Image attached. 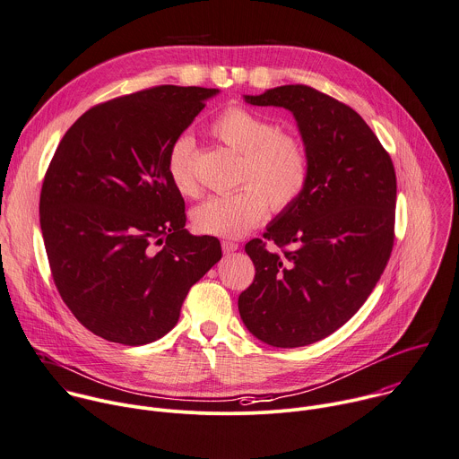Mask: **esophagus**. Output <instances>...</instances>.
<instances>
[{
    "label": "esophagus",
    "instance_id": "1",
    "mask_svg": "<svg viewBox=\"0 0 459 459\" xmlns=\"http://www.w3.org/2000/svg\"><path fill=\"white\" fill-rule=\"evenodd\" d=\"M221 248H223V252L225 254H230V252H234V250H238L239 248V245L236 243V241H221Z\"/></svg>",
    "mask_w": 459,
    "mask_h": 459
}]
</instances>
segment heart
Segmentation results:
<instances>
[{
    "instance_id": "heart-1",
    "label": "heart",
    "mask_w": 459,
    "mask_h": 459,
    "mask_svg": "<svg viewBox=\"0 0 459 459\" xmlns=\"http://www.w3.org/2000/svg\"><path fill=\"white\" fill-rule=\"evenodd\" d=\"M211 133L239 155L238 182L243 187L212 196L193 211L200 234L241 238L264 220L268 204L275 212H284L299 202L310 177L307 149L299 138L277 131L273 122L241 106L221 111ZM193 149V138L182 134L168 151L169 180L184 196L198 195Z\"/></svg>"
}]
</instances>
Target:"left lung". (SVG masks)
<instances>
[{
	"label": "left lung",
	"mask_w": 459,
	"mask_h": 459,
	"mask_svg": "<svg viewBox=\"0 0 459 459\" xmlns=\"http://www.w3.org/2000/svg\"><path fill=\"white\" fill-rule=\"evenodd\" d=\"M245 100L293 113L310 177L299 202L266 227L264 239L245 245L255 277L238 299L239 316L273 348L308 346L359 312L389 261L393 160L353 108L316 88L286 84Z\"/></svg>",
	"instance_id": "left-lung-1"
}]
</instances>
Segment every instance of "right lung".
<instances>
[{
  "label": "right lung",
  "instance_id": "obj_1",
  "mask_svg": "<svg viewBox=\"0 0 459 459\" xmlns=\"http://www.w3.org/2000/svg\"><path fill=\"white\" fill-rule=\"evenodd\" d=\"M216 88L162 84L90 108L59 142L39 216L54 282L91 333L126 346L175 328L191 286L221 259L186 227L168 151Z\"/></svg>",
  "mask_w": 459,
  "mask_h": 459
}]
</instances>
